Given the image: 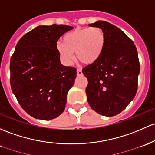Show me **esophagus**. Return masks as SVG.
<instances>
[{"instance_id": "obj_1", "label": "esophagus", "mask_w": 155, "mask_h": 155, "mask_svg": "<svg viewBox=\"0 0 155 155\" xmlns=\"http://www.w3.org/2000/svg\"><path fill=\"white\" fill-rule=\"evenodd\" d=\"M76 73H77V76H81V75H82V69H81V68H77Z\"/></svg>"}]
</instances>
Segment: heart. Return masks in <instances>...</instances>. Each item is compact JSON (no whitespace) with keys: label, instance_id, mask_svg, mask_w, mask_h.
Wrapping results in <instances>:
<instances>
[{"label":"heart","instance_id":"heart-1","mask_svg":"<svg viewBox=\"0 0 155 155\" xmlns=\"http://www.w3.org/2000/svg\"><path fill=\"white\" fill-rule=\"evenodd\" d=\"M105 35L98 27L76 29L63 36L62 44L56 45V50L64 64L70 65L76 52L78 59L91 64L101 56L105 44Z\"/></svg>","mask_w":155,"mask_h":155}]
</instances>
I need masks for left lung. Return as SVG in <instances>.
Listing matches in <instances>:
<instances>
[{
  "label": "left lung",
  "mask_w": 155,
  "mask_h": 155,
  "mask_svg": "<svg viewBox=\"0 0 155 155\" xmlns=\"http://www.w3.org/2000/svg\"><path fill=\"white\" fill-rule=\"evenodd\" d=\"M105 35L103 52L82 69L88 81L87 102L96 112L106 117L119 114L134 98L137 91L140 61L133 41L116 26L104 21L89 24Z\"/></svg>",
  "instance_id": "obj_1"
}]
</instances>
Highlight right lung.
<instances>
[{
  "label": "right lung",
  "mask_w": 155,
  "mask_h": 155,
  "mask_svg": "<svg viewBox=\"0 0 155 155\" xmlns=\"http://www.w3.org/2000/svg\"><path fill=\"white\" fill-rule=\"evenodd\" d=\"M73 28L38 26L16 45L10 59L11 88L22 108L34 118L53 120L64 111L76 69L61 64L56 45Z\"/></svg>",
  "instance_id": "1"
}]
</instances>
